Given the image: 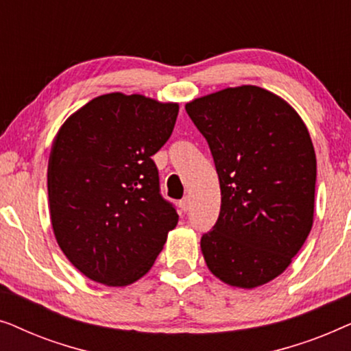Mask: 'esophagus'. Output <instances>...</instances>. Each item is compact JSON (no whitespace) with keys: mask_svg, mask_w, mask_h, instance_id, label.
<instances>
[{"mask_svg":"<svg viewBox=\"0 0 351 351\" xmlns=\"http://www.w3.org/2000/svg\"><path fill=\"white\" fill-rule=\"evenodd\" d=\"M179 206H180V209L184 210V213H186V210H189V208H190V198H184V199H180Z\"/></svg>","mask_w":351,"mask_h":351,"instance_id":"obj_1","label":"esophagus"}]
</instances>
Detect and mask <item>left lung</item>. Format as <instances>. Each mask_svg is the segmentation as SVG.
Returning <instances> with one entry per match:
<instances>
[{
	"mask_svg": "<svg viewBox=\"0 0 351 351\" xmlns=\"http://www.w3.org/2000/svg\"><path fill=\"white\" fill-rule=\"evenodd\" d=\"M206 137L220 182V214L201 238L210 273L254 289L280 276L313 225L316 155L299 113L244 84L185 105Z\"/></svg>",
	"mask_w": 351,
	"mask_h": 351,
	"instance_id": "left-lung-1",
	"label": "left lung"
}]
</instances>
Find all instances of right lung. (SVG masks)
Segmentation results:
<instances>
[{
    "label": "right lung",
    "instance_id": "right-lung-1",
    "mask_svg": "<svg viewBox=\"0 0 351 351\" xmlns=\"http://www.w3.org/2000/svg\"><path fill=\"white\" fill-rule=\"evenodd\" d=\"M177 113L176 102L104 94L56 134L47 162L52 230L89 280L112 287L141 280L179 222L161 198L152 160L171 137Z\"/></svg>",
    "mask_w": 351,
    "mask_h": 351
}]
</instances>
